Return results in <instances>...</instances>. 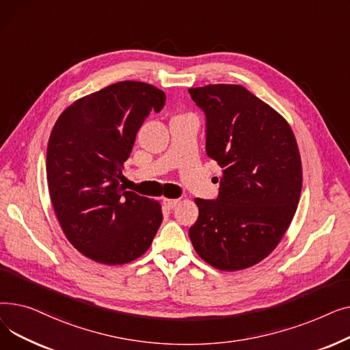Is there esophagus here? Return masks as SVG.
I'll use <instances>...</instances> for the list:
<instances>
[{"label":"esophagus","mask_w":350,"mask_h":350,"mask_svg":"<svg viewBox=\"0 0 350 350\" xmlns=\"http://www.w3.org/2000/svg\"><path fill=\"white\" fill-rule=\"evenodd\" d=\"M163 204L169 210H173L178 204V198H163Z\"/></svg>","instance_id":"1"}]
</instances>
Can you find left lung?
<instances>
[{
    "mask_svg": "<svg viewBox=\"0 0 350 350\" xmlns=\"http://www.w3.org/2000/svg\"><path fill=\"white\" fill-rule=\"evenodd\" d=\"M207 119L206 152L219 164L215 200L196 198L190 228L196 252L219 271L261 262L277 248L295 215L302 163L288 122L241 85L190 88Z\"/></svg>",
    "mask_w": 350,
    "mask_h": 350,
    "instance_id": "1",
    "label": "left lung"
}]
</instances>
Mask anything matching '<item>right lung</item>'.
I'll return each mask as SVG.
<instances>
[{"mask_svg":"<svg viewBox=\"0 0 350 350\" xmlns=\"http://www.w3.org/2000/svg\"><path fill=\"white\" fill-rule=\"evenodd\" d=\"M153 85L123 81L68 106L55 123L46 149L52 207L68 241L99 264L137 260L161 224L159 201L126 191L124 161L153 109L164 106Z\"/></svg>","mask_w":350,"mask_h":350,"instance_id":"add662e5","label":"right lung"}]
</instances>
